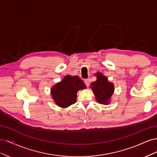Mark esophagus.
I'll use <instances>...</instances> for the list:
<instances>
[{
    "mask_svg": "<svg viewBox=\"0 0 157 157\" xmlns=\"http://www.w3.org/2000/svg\"><path fill=\"white\" fill-rule=\"evenodd\" d=\"M84 83H85V84L86 85V86H89V85H90V80H88V79H85L84 80Z\"/></svg>",
    "mask_w": 157,
    "mask_h": 157,
    "instance_id": "obj_1",
    "label": "esophagus"
}]
</instances>
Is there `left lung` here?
I'll use <instances>...</instances> for the list:
<instances>
[{"label":"left lung","instance_id":"8db88e82","mask_svg":"<svg viewBox=\"0 0 157 157\" xmlns=\"http://www.w3.org/2000/svg\"><path fill=\"white\" fill-rule=\"evenodd\" d=\"M97 77V80L91 83V89L96 97V101L101 104L107 105L111 101V96L113 94L114 84L109 82L107 77L102 75L101 73L98 72L95 74Z\"/></svg>","mask_w":157,"mask_h":157}]
</instances>
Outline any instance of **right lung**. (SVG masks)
I'll return each instance as SVG.
<instances>
[{"label": "right lung", "instance_id": "obj_1", "mask_svg": "<svg viewBox=\"0 0 157 157\" xmlns=\"http://www.w3.org/2000/svg\"><path fill=\"white\" fill-rule=\"evenodd\" d=\"M86 88L84 82L77 76L67 75L52 88L51 95L56 105L67 108L77 101V93L78 90Z\"/></svg>", "mask_w": 157, "mask_h": 157}]
</instances>
